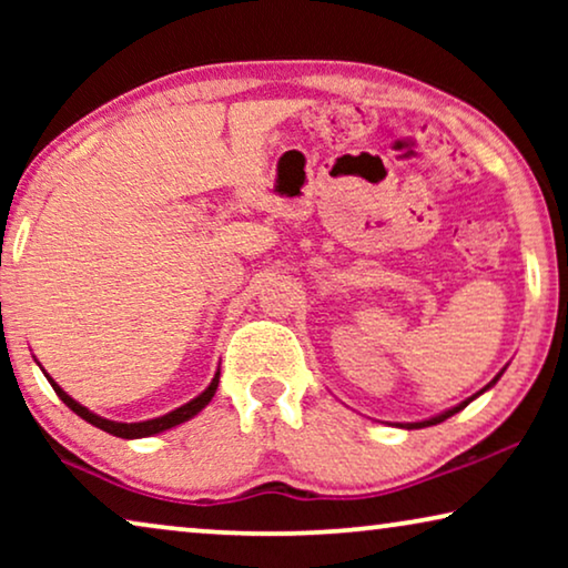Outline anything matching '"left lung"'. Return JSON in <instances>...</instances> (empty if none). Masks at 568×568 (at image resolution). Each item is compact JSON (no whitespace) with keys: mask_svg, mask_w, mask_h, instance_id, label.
<instances>
[{"mask_svg":"<svg viewBox=\"0 0 568 568\" xmlns=\"http://www.w3.org/2000/svg\"><path fill=\"white\" fill-rule=\"evenodd\" d=\"M504 375V369L499 372V375H496L494 379H491V383H488L486 387H484V390H478L476 395H470V398H465L463 403H457V406H453V408H447V410H442V414H437V416H432V418H424V422H414V424H400V426H406V429H424V426H434V424H442V422H445V418H449V416H455L457 414V410H463L465 406H468V403L470 400H476L478 398V395H484L486 390H491V387L496 385V379H499Z\"/></svg>","mask_w":568,"mask_h":568,"instance_id":"8db88e82","label":"left lung"}]
</instances>
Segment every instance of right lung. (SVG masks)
<instances>
[{
  "label": "right lung",
  "mask_w": 568,
  "mask_h": 568,
  "mask_svg": "<svg viewBox=\"0 0 568 568\" xmlns=\"http://www.w3.org/2000/svg\"><path fill=\"white\" fill-rule=\"evenodd\" d=\"M43 375H45V369H43ZM45 377H49V383H51L53 390H57L59 398L64 400L67 406L74 410L77 416L84 418V422L92 424V426H98V429H103V432L113 434V437H121V439H142V437H154V434L168 432V429H173V426H178V424L189 422V418H193V416L199 414V410H204V408L209 406V400H212V398H214V393H216V385H220V369H216V375L212 377V383H209L206 390L201 393V395H196V398H193V400L183 403L181 408L170 410V414H165V416L146 418V422L123 424V422H111V418H103V416L92 414L90 408H84L82 403H77V400L72 398V395H67L64 390H61V387H59L57 383H53V377H51V375H45Z\"/></svg>",
  "instance_id": "1"
}]
</instances>
